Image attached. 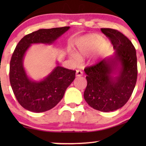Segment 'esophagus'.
<instances>
[{
    "instance_id": "1",
    "label": "esophagus",
    "mask_w": 146,
    "mask_h": 146,
    "mask_svg": "<svg viewBox=\"0 0 146 146\" xmlns=\"http://www.w3.org/2000/svg\"><path fill=\"white\" fill-rule=\"evenodd\" d=\"M82 74H83V72L81 70H76V77H80V76H82Z\"/></svg>"
}]
</instances>
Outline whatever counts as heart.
Here are the masks:
<instances>
[{
    "instance_id": "obj_1",
    "label": "heart",
    "mask_w": 146,
    "mask_h": 146,
    "mask_svg": "<svg viewBox=\"0 0 146 146\" xmlns=\"http://www.w3.org/2000/svg\"><path fill=\"white\" fill-rule=\"evenodd\" d=\"M104 40L97 35L85 36L79 40L76 44V55L72 54V58L76 60L86 57L98 48V56H101L106 52L108 49L107 45H103Z\"/></svg>"
}]
</instances>
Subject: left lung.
<instances>
[{"mask_svg": "<svg viewBox=\"0 0 146 146\" xmlns=\"http://www.w3.org/2000/svg\"><path fill=\"white\" fill-rule=\"evenodd\" d=\"M115 50L110 57L84 69L87 86L84 97L90 106L108 112L123 106L137 80L136 52L131 42L117 30L101 29Z\"/></svg>", "mask_w": 146, "mask_h": 146, "instance_id": "obj_1", "label": "left lung"}]
</instances>
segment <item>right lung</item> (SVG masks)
<instances>
[{"instance_id": "obj_1", "label": "right lung", "mask_w": 146, "mask_h": 146, "mask_svg": "<svg viewBox=\"0 0 146 146\" xmlns=\"http://www.w3.org/2000/svg\"><path fill=\"white\" fill-rule=\"evenodd\" d=\"M70 28L40 29L25 36L17 45L10 62V82L16 98L27 110L38 113L52 109L62 99L66 90L75 79V70L57 62L46 77L33 80L28 76L23 65L25 54L32 44H52Z\"/></svg>"}]
</instances>
